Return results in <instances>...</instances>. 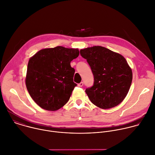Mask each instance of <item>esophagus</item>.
Wrapping results in <instances>:
<instances>
[{
	"label": "esophagus",
	"instance_id": "1",
	"mask_svg": "<svg viewBox=\"0 0 155 155\" xmlns=\"http://www.w3.org/2000/svg\"><path fill=\"white\" fill-rule=\"evenodd\" d=\"M83 82H81V83H80L78 84V86L79 87H81V86H83Z\"/></svg>",
	"mask_w": 155,
	"mask_h": 155
}]
</instances>
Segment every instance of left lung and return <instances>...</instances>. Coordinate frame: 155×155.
<instances>
[{
  "label": "left lung",
  "instance_id": "left-lung-1",
  "mask_svg": "<svg viewBox=\"0 0 155 155\" xmlns=\"http://www.w3.org/2000/svg\"><path fill=\"white\" fill-rule=\"evenodd\" d=\"M92 70L94 82L86 89L91 101L101 109H110L121 103L126 97L132 81V72L120 54L103 46L80 50Z\"/></svg>",
  "mask_w": 155,
  "mask_h": 155
}]
</instances>
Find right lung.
Listing matches in <instances>:
<instances>
[{
  "label": "right lung",
  "instance_id": "right-lung-1",
  "mask_svg": "<svg viewBox=\"0 0 155 155\" xmlns=\"http://www.w3.org/2000/svg\"><path fill=\"white\" fill-rule=\"evenodd\" d=\"M79 55L78 49L57 46L37 52L28 62L27 90L42 109L57 110L69 101L77 84L71 61Z\"/></svg>",
  "mask_w": 155,
  "mask_h": 155
}]
</instances>
